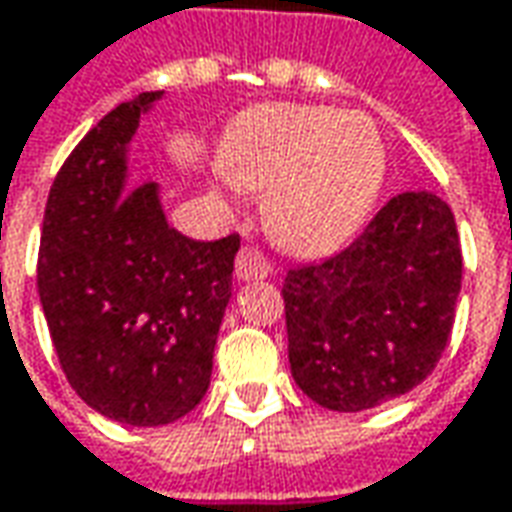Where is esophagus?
Here are the masks:
<instances>
[{
	"label": "esophagus",
	"mask_w": 512,
	"mask_h": 512,
	"mask_svg": "<svg viewBox=\"0 0 512 512\" xmlns=\"http://www.w3.org/2000/svg\"><path fill=\"white\" fill-rule=\"evenodd\" d=\"M233 273H236V279H242V281H259L270 276V264H267V259H264L259 250L242 248L239 253H236Z\"/></svg>",
	"instance_id": "1"
}]
</instances>
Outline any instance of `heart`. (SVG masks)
Masks as SVG:
<instances>
[{"label": "heart", "mask_w": 512, "mask_h": 512, "mask_svg": "<svg viewBox=\"0 0 512 512\" xmlns=\"http://www.w3.org/2000/svg\"><path fill=\"white\" fill-rule=\"evenodd\" d=\"M225 197L262 191L267 233L298 256L341 248L372 211L386 174L375 123L327 106L264 104L233 120L219 149Z\"/></svg>", "instance_id": "obj_1"}]
</instances>
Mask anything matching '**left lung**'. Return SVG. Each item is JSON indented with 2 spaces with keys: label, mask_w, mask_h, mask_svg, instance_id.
Returning a JSON list of instances; mask_svg holds the SVG:
<instances>
[{
  "label": "left lung",
  "mask_w": 512,
  "mask_h": 512,
  "mask_svg": "<svg viewBox=\"0 0 512 512\" xmlns=\"http://www.w3.org/2000/svg\"><path fill=\"white\" fill-rule=\"evenodd\" d=\"M462 287L448 202L403 191L324 262L281 287L298 389L332 411H363L420 386L442 358Z\"/></svg>",
  "instance_id": "obj_1"
}]
</instances>
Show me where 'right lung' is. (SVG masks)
Listing matches in <instances>:
<instances>
[{
    "label": "right lung",
    "mask_w": 512,
    "mask_h": 512,
    "mask_svg": "<svg viewBox=\"0 0 512 512\" xmlns=\"http://www.w3.org/2000/svg\"><path fill=\"white\" fill-rule=\"evenodd\" d=\"M163 92L115 106L70 152L41 225L36 284L58 363L109 420L166 425L211 383L239 236L168 228L157 185H126V146Z\"/></svg>",
    "instance_id": "add662e5"
}]
</instances>
